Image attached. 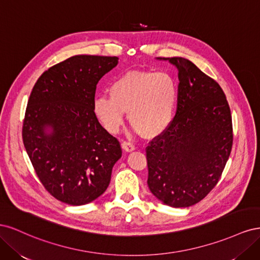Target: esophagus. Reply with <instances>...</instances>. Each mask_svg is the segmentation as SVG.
<instances>
[{
  "label": "esophagus",
  "mask_w": 260,
  "mask_h": 260,
  "mask_svg": "<svg viewBox=\"0 0 260 260\" xmlns=\"http://www.w3.org/2000/svg\"><path fill=\"white\" fill-rule=\"evenodd\" d=\"M121 146H122V148H123V151L128 152V153H130V152H132V151H135V149H136V146H135V145H133V144L130 143V142H125V141H123V142L121 143Z\"/></svg>",
  "instance_id": "34e87169"
}]
</instances>
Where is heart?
I'll use <instances>...</instances> for the list:
<instances>
[{
    "label": "heart",
    "mask_w": 260,
    "mask_h": 260,
    "mask_svg": "<svg viewBox=\"0 0 260 260\" xmlns=\"http://www.w3.org/2000/svg\"><path fill=\"white\" fill-rule=\"evenodd\" d=\"M109 96L101 94L93 101V112L102 125L116 133L128 120L146 138L159 136L174 119L178 85L169 73L130 70L117 77L108 88Z\"/></svg>",
    "instance_id": "b5f03b06"
}]
</instances>
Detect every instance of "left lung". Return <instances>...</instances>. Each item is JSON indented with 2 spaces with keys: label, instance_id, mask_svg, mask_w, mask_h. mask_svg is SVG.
<instances>
[{
  "label": "left lung",
  "instance_id": "obj_1",
  "mask_svg": "<svg viewBox=\"0 0 260 260\" xmlns=\"http://www.w3.org/2000/svg\"><path fill=\"white\" fill-rule=\"evenodd\" d=\"M178 69L175 118L146 148L147 185L170 207H188L215 187L232 148V118L222 89L191 60L157 57Z\"/></svg>",
  "mask_w": 260,
  "mask_h": 260
}]
</instances>
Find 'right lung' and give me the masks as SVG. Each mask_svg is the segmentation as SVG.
<instances>
[{
  "mask_svg": "<svg viewBox=\"0 0 260 260\" xmlns=\"http://www.w3.org/2000/svg\"><path fill=\"white\" fill-rule=\"evenodd\" d=\"M117 64L116 56L76 55L44 72L30 94L23 145L44 187L69 205L100 198L121 157L93 112L96 84Z\"/></svg>",
  "mask_w": 260,
  "mask_h": 260,
  "instance_id": "add662e5",
  "label": "right lung"
}]
</instances>
